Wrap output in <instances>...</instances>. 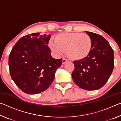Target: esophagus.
<instances>
[{"label": "esophagus", "instance_id": "obj_1", "mask_svg": "<svg viewBox=\"0 0 121 121\" xmlns=\"http://www.w3.org/2000/svg\"><path fill=\"white\" fill-rule=\"evenodd\" d=\"M67 61H68V60H67V59H62V64H65V63H66Z\"/></svg>", "mask_w": 121, "mask_h": 121}]
</instances>
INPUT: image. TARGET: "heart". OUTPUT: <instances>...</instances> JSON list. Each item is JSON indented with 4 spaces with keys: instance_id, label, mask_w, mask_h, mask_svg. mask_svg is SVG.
<instances>
[{
    "instance_id": "heart-1",
    "label": "heart",
    "mask_w": 121,
    "mask_h": 121,
    "mask_svg": "<svg viewBox=\"0 0 121 121\" xmlns=\"http://www.w3.org/2000/svg\"><path fill=\"white\" fill-rule=\"evenodd\" d=\"M48 45L51 50L56 56L67 54L73 60L84 59L91 52L92 42L87 34L80 32H64L56 36V39L51 38Z\"/></svg>"
}]
</instances>
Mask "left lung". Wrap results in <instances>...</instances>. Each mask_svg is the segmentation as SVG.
<instances>
[{
  "mask_svg": "<svg viewBox=\"0 0 121 121\" xmlns=\"http://www.w3.org/2000/svg\"><path fill=\"white\" fill-rule=\"evenodd\" d=\"M91 37V52L84 59L73 61V82L78 86L89 91L99 89L105 84L113 70L114 51L102 36L85 31Z\"/></svg>",
  "mask_w": 121,
  "mask_h": 121,
  "instance_id": "left-lung-1",
  "label": "left lung"
}]
</instances>
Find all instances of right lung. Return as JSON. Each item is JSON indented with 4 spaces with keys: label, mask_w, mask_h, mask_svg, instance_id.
<instances>
[{
    "label": "right lung",
    "mask_w": 121,
    "mask_h": 121,
    "mask_svg": "<svg viewBox=\"0 0 121 121\" xmlns=\"http://www.w3.org/2000/svg\"><path fill=\"white\" fill-rule=\"evenodd\" d=\"M50 37L40 32L27 35L12 48L9 59L10 75L24 93L36 95L45 91L62 64V59L51 56L48 46Z\"/></svg>",
    "instance_id": "1"
}]
</instances>
